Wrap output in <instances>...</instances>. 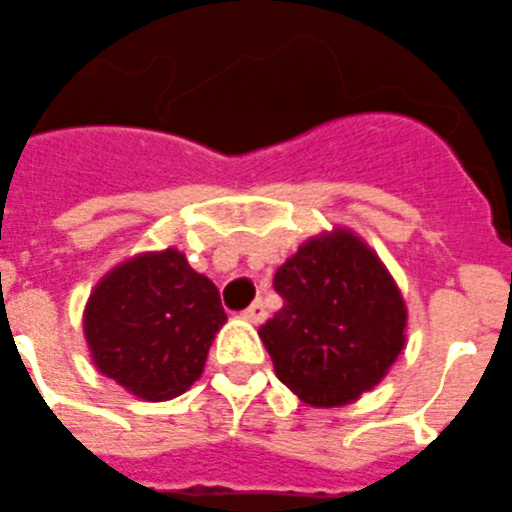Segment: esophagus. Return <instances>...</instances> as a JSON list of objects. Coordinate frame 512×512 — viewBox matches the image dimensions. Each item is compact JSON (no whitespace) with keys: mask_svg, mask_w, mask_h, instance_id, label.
Here are the masks:
<instances>
[{"mask_svg":"<svg viewBox=\"0 0 512 512\" xmlns=\"http://www.w3.org/2000/svg\"><path fill=\"white\" fill-rule=\"evenodd\" d=\"M242 317L247 319V322L260 324V322H265V317H268V309H265V304H262V301H252V304L242 311Z\"/></svg>","mask_w":512,"mask_h":512,"instance_id":"34e87169","label":"esophagus"}]
</instances>
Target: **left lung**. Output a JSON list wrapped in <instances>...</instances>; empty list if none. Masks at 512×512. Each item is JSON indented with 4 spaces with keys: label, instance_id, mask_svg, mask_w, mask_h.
Instances as JSON below:
<instances>
[{
    "label": "left lung",
    "instance_id": "8db88e82",
    "mask_svg": "<svg viewBox=\"0 0 512 512\" xmlns=\"http://www.w3.org/2000/svg\"><path fill=\"white\" fill-rule=\"evenodd\" d=\"M283 306L260 327L275 376L311 407H342L404 350L407 306L379 255L350 229L324 231L273 278Z\"/></svg>",
    "mask_w": 512,
    "mask_h": 512
}]
</instances>
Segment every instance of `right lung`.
<instances>
[{"instance_id":"1","label":"right lung","mask_w":512,"mask_h":512,"mask_svg":"<svg viewBox=\"0 0 512 512\" xmlns=\"http://www.w3.org/2000/svg\"><path fill=\"white\" fill-rule=\"evenodd\" d=\"M224 322L219 288L175 247L115 265L84 306L97 371L146 402L180 397L201 379Z\"/></svg>"}]
</instances>
